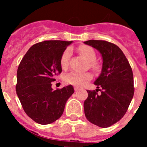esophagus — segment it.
<instances>
[{
  "label": "esophagus",
  "mask_w": 147,
  "mask_h": 147,
  "mask_svg": "<svg viewBox=\"0 0 147 147\" xmlns=\"http://www.w3.org/2000/svg\"><path fill=\"white\" fill-rule=\"evenodd\" d=\"M74 90H75V91H78V90H80V88H77V87H75V88H74Z\"/></svg>",
  "instance_id": "1"
}]
</instances>
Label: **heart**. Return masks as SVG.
<instances>
[{"instance_id":"obj_1","label":"heart","mask_w":147,"mask_h":147,"mask_svg":"<svg viewBox=\"0 0 147 147\" xmlns=\"http://www.w3.org/2000/svg\"><path fill=\"white\" fill-rule=\"evenodd\" d=\"M78 51L80 54L85 57L89 62L90 67L93 69H98V65L95 59H96V52L93 48L90 47L88 45H82L78 48ZM71 55L70 49H67L63 52L60 59V65L62 69H66L68 66V61ZM93 76L90 72H78V71H72L67 73L65 75L64 80L67 84H71L75 86H82L91 80Z\"/></svg>"}]
</instances>
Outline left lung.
<instances>
[{
	"label": "left lung",
	"mask_w": 147,
	"mask_h": 147,
	"mask_svg": "<svg viewBox=\"0 0 147 147\" xmlns=\"http://www.w3.org/2000/svg\"><path fill=\"white\" fill-rule=\"evenodd\" d=\"M84 42L97 49L103 59L102 73L94 82L98 89L87 90L85 115L92 124L106 128L120 121L127 111L134 95L133 74L119 46L105 40Z\"/></svg>",
	"instance_id": "8db88e82"
}]
</instances>
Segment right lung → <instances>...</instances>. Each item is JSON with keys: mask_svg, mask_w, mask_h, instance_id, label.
<instances>
[{"mask_svg": "<svg viewBox=\"0 0 147 147\" xmlns=\"http://www.w3.org/2000/svg\"><path fill=\"white\" fill-rule=\"evenodd\" d=\"M72 41L45 40L28 49L18 66L16 91L28 117L40 124L53 123L74 93L71 85L55 90L51 82L62 72L60 59Z\"/></svg>", "mask_w": 147, "mask_h": 147, "instance_id": "add662e5", "label": "right lung"}]
</instances>
